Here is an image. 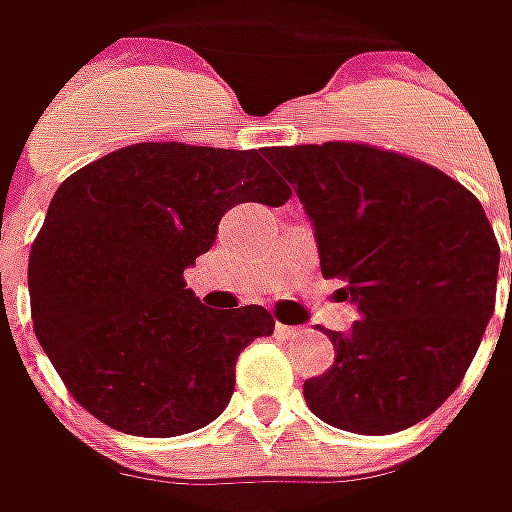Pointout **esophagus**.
<instances>
[{
  "label": "esophagus",
  "mask_w": 512,
  "mask_h": 512,
  "mask_svg": "<svg viewBox=\"0 0 512 512\" xmlns=\"http://www.w3.org/2000/svg\"><path fill=\"white\" fill-rule=\"evenodd\" d=\"M276 333H279V336H285V339H290V336H296V333H299V327L276 325Z\"/></svg>",
  "instance_id": "1"
}]
</instances>
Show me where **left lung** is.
Listing matches in <instances>:
<instances>
[{
	"label": "left lung",
	"mask_w": 512,
	"mask_h": 512,
	"mask_svg": "<svg viewBox=\"0 0 512 512\" xmlns=\"http://www.w3.org/2000/svg\"><path fill=\"white\" fill-rule=\"evenodd\" d=\"M267 159L316 227L322 276L362 310L350 330H327L336 359L305 382L307 407L362 436L427 419L462 384L496 310L499 242L482 202L422 159L364 142Z\"/></svg>",
	"instance_id": "left-lung-1"
}]
</instances>
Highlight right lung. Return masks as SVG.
I'll return each instance as SVG.
<instances>
[{"instance_id":"right-lung-1","label":"right lung","mask_w":512,"mask_h":512,"mask_svg":"<svg viewBox=\"0 0 512 512\" xmlns=\"http://www.w3.org/2000/svg\"><path fill=\"white\" fill-rule=\"evenodd\" d=\"M265 153L139 142L53 193L30 245V319L99 422L145 439L205 427L233 396L239 353L273 333L265 307L213 310L185 287L230 207L290 199Z\"/></svg>"}]
</instances>
